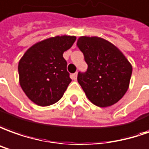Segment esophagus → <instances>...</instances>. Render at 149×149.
I'll return each instance as SVG.
<instances>
[{
  "label": "esophagus",
  "mask_w": 149,
  "mask_h": 149,
  "mask_svg": "<svg viewBox=\"0 0 149 149\" xmlns=\"http://www.w3.org/2000/svg\"><path fill=\"white\" fill-rule=\"evenodd\" d=\"M77 74H78V73H77V72H75L74 74H71V79H74V80H76V79H77Z\"/></svg>",
  "instance_id": "34e87169"
}]
</instances>
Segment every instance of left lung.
<instances>
[{"mask_svg": "<svg viewBox=\"0 0 149 149\" xmlns=\"http://www.w3.org/2000/svg\"><path fill=\"white\" fill-rule=\"evenodd\" d=\"M77 46L88 64L87 71L79 72L77 79L89 100L99 107L117 103L129 88L131 63L116 46L102 38L81 36Z\"/></svg>", "mask_w": 149, "mask_h": 149, "instance_id": "left-lung-1", "label": "left lung"}]
</instances>
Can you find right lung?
Masks as SVG:
<instances>
[{"label": "right lung", "mask_w": 149, "mask_h": 149, "mask_svg": "<svg viewBox=\"0 0 149 149\" xmlns=\"http://www.w3.org/2000/svg\"><path fill=\"white\" fill-rule=\"evenodd\" d=\"M75 36H62L36 43L18 62L19 83L30 100L48 106L61 99L71 82L63 53L71 48Z\"/></svg>", "instance_id": "add662e5"}]
</instances>
